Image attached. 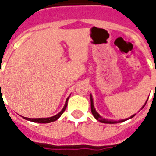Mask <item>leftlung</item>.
I'll return each instance as SVG.
<instances>
[{"label":"left lung","mask_w":156,"mask_h":156,"mask_svg":"<svg viewBox=\"0 0 156 156\" xmlns=\"http://www.w3.org/2000/svg\"><path fill=\"white\" fill-rule=\"evenodd\" d=\"M148 98H149V97H148ZM147 100H148V99H147ZM147 100L146 101L145 104L143 105L142 108H144V106H145L146 104H147ZM90 109H91V112H92L94 117H95V118L96 119L97 121H100V122H102V123L114 124V123H117V122H123V121H126V120H128V119H125V120H121V121H108V120H107V119L103 118L102 116H100V114L98 113L97 112L95 111V108H94V104H93V99H92V96H91V95H90ZM133 116H134V115H133V116H131L130 118H132Z\"/></svg>","instance_id":"8db88e82"}]
</instances>
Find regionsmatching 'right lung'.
Segmentation results:
<instances>
[{"label":"right lung","instance_id":"obj_1","mask_svg":"<svg viewBox=\"0 0 156 156\" xmlns=\"http://www.w3.org/2000/svg\"><path fill=\"white\" fill-rule=\"evenodd\" d=\"M68 100L69 97L67 98V100H66V104H65V107L63 108V109H62L58 114H56V116H52V117H48V118H27V117H24V116H23V118L26 119V120H28V121H33V122H37V123H50V122L56 121V120L62 115V113L65 112V110H66V107H67V104H68Z\"/></svg>","mask_w":156,"mask_h":156}]
</instances>
